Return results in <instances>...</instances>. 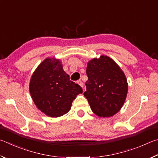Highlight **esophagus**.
Returning <instances> with one entry per match:
<instances>
[{
	"mask_svg": "<svg viewBox=\"0 0 158 158\" xmlns=\"http://www.w3.org/2000/svg\"><path fill=\"white\" fill-rule=\"evenodd\" d=\"M77 83H78V85H79L80 86H81L82 88H83L84 85H83V83H82V82L81 81H77Z\"/></svg>",
	"mask_w": 158,
	"mask_h": 158,
	"instance_id": "obj_1",
	"label": "esophagus"
}]
</instances>
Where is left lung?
I'll return each instance as SVG.
<instances>
[{"label": "left lung", "instance_id": "1", "mask_svg": "<svg viewBox=\"0 0 158 158\" xmlns=\"http://www.w3.org/2000/svg\"><path fill=\"white\" fill-rule=\"evenodd\" d=\"M88 77L84 96L92 112L100 117H110L119 111L128 93L125 74L114 60L106 55L87 63Z\"/></svg>", "mask_w": 158, "mask_h": 158}]
</instances>
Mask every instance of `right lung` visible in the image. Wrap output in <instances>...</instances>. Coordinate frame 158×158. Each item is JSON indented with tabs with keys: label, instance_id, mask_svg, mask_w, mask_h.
<instances>
[{
	"label": "right lung",
	"instance_id": "add662e5",
	"mask_svg": "<svg viewBox=\"0 0 158 158\" xmlns=\"http://www.w3.org/2000/svg\"><path fill=\"white\" fill-rule=\"evenodd\" d=\"M30 95L37 108L51 117H61L71 109L82 89L70 81L60 60L46 58L37 66L30 81Z\"/></svg>",
	"mask_w": 158,
	"mask_h": 158
}]
</instances>
